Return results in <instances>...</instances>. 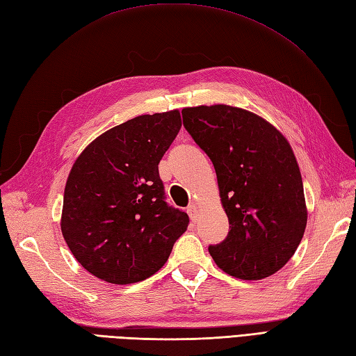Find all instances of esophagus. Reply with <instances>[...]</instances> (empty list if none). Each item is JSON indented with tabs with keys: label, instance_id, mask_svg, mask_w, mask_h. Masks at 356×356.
Instances as JSON below:
<instances>
[{
	"label": "esophagus",
	"instance_id": "1",
	"mask_svg": "<svg viewBox=\"0 0 356 356\" xmlns=\"http://www.w3.org/2000/svg\"><path fill=\"white\" fill-rule=\"evenodd\" d=\"M186 212H188V216L191 217V220H193V221L197 218V213H198V211H197V206H195V204H189L188 208H186Z\"/></svg>",
	"mask_w": 356,
	"mask_h": 356
}]
</instances>
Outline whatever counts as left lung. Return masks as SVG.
<instances>
[{
  "label": "left lung",
  "mask_w": 356,
  "mask_h": 356,
  "mask_svg": "<svg viewBox=\"0 0 356 356\" xmlns=\"http://www.w3.org/2000/svg\"><path fill=\"white\" fill-rule=\"evenodd\" d=\"M181 115L213 163L229 218L227 238L209 245L212 259L238 279L275 275L297 250L308 220L291 145L268 121L239 107H185Z\"/></svg>",
  "instance_id": "obj_1"
}]
</instances>
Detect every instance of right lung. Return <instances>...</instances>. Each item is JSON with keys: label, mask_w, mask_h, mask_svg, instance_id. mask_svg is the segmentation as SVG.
I'll return each instance as SVG.
<instances>
[{"label": "right lung", "mask_w": 356, "mask_h": 356, "mask_svg": "<svg viewBox=\"0 0 356 356\" xmlns=\"http://www.w3.org/2000/svg\"><path fill=\"white\" fill-rule=\"evenodd\" d=\"M180 112L140 115L104 131L66 180L62 235L81 267L109 284L144 280L163 267L189 218L165 202L159 162Z\"/></svg>", "instance_id": "right-lung-1"}]
</instances>
